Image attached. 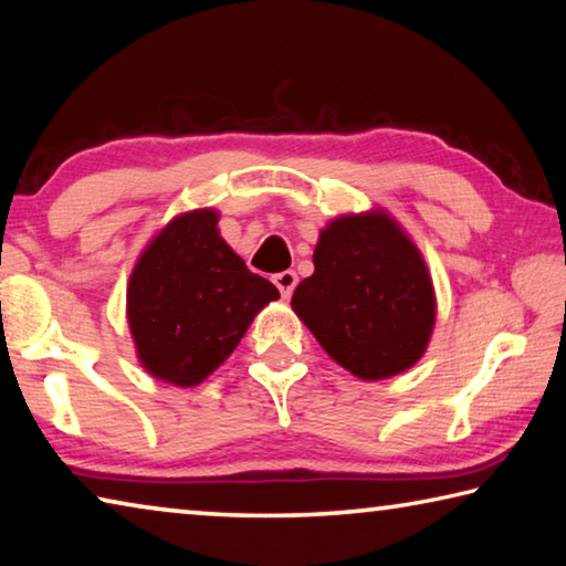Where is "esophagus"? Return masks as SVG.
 <instances>
[{"label":"esophagus","mask_w":566,"mask_h":566,"mask_svg":"<svg viewBox=\"0 0 566 566\" xmlns=\"http://www.w3.org/2000/svg\"><path fill=\"white\" fill-rule=\"evenodd\" d=\"M274 284H276V290L282 292L284 300H290L292 292H294V286H296V274L292 270L274 274Z\"/></svg>","instance_id":"34e87169"}]
</instances>
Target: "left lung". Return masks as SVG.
<instances>
[{
    "mask_svg": "<svg viewBox=\"0 0 566 566\" xmlns=\"http://www.w3.org/2000/svg\"><path fill=\"white\" fill-rule=\"evenodd\" d=\"M329 357L354 377H395L421 359L437 300L424 256L381 209L337 217L319 232L314 274L292 296Z\"/></svg>",
    "mask_w": 566,
    "mask_h": 566,
    "instance_id": "left-lung-1",
    "label": "left lung"
}]
</instances>
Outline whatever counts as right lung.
Returning a JSON list of instances; mask_svg holds the SVG:
<instances>
[{"label":"right lung","mask_w":566,"mask_h":566,"mask_svg":"<svg viewBox=\"0 0 566 566\" xmlns=\"http://www.w3.org/2000/svg\"><path fill=\"white\" fill-rule=\"evenodd\" d=\"M214 209L171 219L134 264L127 319L137 357L151 377L197 387L242 342L280 292L247 270L219 237Z\"/></svg>","instance_id":"obj_1"}]
</instances>
